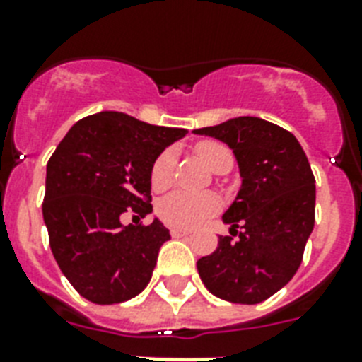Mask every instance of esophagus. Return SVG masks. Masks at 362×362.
<instances>
[{
  "label": "esophagus",
  "mask_w": 362,
  "mask_h": 362,
  "mask_svg": "<svg viewBox=\"0 0 362 362\" xmlns=\"http://www.w3.org/2000/svg\"><path fill=\"white\" fill-rule=\"evenodd\" d=\"M170 235H173L175 238H180V237L192 235V231H189V229H182V227H173V229H170Z\"/></svg>",
  "instance_id": "34e87169"
}]
</instances>
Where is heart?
I'll return each instance as SVG.
<instances>
[{
	"instance_id": "obj_1",
	"label": "heart",
	"mask_w": 362,
	"mask_h": 362,
	"mask_svg": "<svg viewBox=\"0 0 362 362\" xmlns=\"http://www.w3.org/2000/svg\"><path fill=\"white\" fill-rule=\"evenodd\" d=\"M195 152L210 169L218 170L223 163H233V156L229 148L214 141L199 142L195 146ZM176 153L173 148H167L159 153L150 170V180L156 189H163L173 180V170H175ZM218 210V199L212 195H203V193H187L175 192L161 199L158 204L159 218L176 227H195L203 223L209 216H212Z\"/></svg>"
}]
</instances>
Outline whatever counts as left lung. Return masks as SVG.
<instances>
[{"label":"left lung","mask_w":362,"mask_h":362,"mask_svg":"<svg viewBox=\"0 0 362 362\" xmlns=\"http://www.w3.org/2000/svg\"><path fill=\"white\" fill-rule=\"evenodd\" d=\"M193 133L226 142L242 178L221 218L238 238L220 237L216 252L197 261L199 276L223 300L263 303L295 276L314 229L315 178L308 158L293 133L255 116Z\"/></svg>","instance_id":"8db88e82"}]
</instances>
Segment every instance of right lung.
<instances>
[{"label":"right lung","mask_w":362,"mask_h":362,"mask_svg":"<svg viewBox=\"0 0 362 362\" xmlns=\"http://www.w3.org/2000/svg\"><path fill=\"white\" fill-rule=\"evenodd\" d=\"M186 133L103 110L76 122L48 159L42 218L50 250L90 303H124L148 286L170 238L158 218L139 223L152 212L150 170ZM125 211L136 224L121 223Z\"/></svg>","instance_id":"1"}]
</instances>
